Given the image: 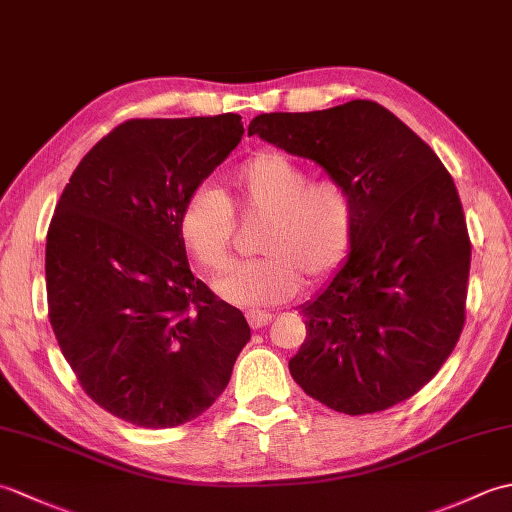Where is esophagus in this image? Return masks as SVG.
Instances as JSON below:
<instances>
[{
    "mask_svg": "<svg viewBox=\"0 0 512 512\" xmlns=\"http://www.w3.org/2000/svg\"><path fill=\"white\" fill-rule=\"evenodd\" d=\"M246 319H248L250 328L259 330V328H264V325H268L270 321H273V314H270V312H262V310H248Z\"/></svg>",
    "mask_w": 512,
    "mask_h": 512,
    "instance_id": "esophagus-1",
    "label": "esophagus"
}]
</instances>
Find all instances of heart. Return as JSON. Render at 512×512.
<instances>
[{
	"instance_id": "1",
	"label": "heart",
	"mask_w": 512,
	"mask_h": 512,
	"mask_svg": "<svg viewBox=\"0 0 512 512\" xmlns=\"http://www.w3.org/2000/svg\"><path fill=\"white\" fill-rule=\"evenodd\" d=\"M233 200L248 213L266 215L257 250L215 281L222 299L239 306H277L297 295L303 275L321 281L347 255L354 235V202L341 182H310L306 169L275 151L242 162L226 180ZM233 209L211 182L198 184L182 204L178 231L184 248L206 270L231 259Z\"/></svg>"
}]
</instances>
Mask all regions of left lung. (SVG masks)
Returning <instances> with one entry per match:
<instances>
[{
    "mask_svg": "<svg viewBox=\"0 0 512 512\" xmlns=\"http://www.w3.org/2000/svg\"><path fill=\"white\" fill-rule=\"evenodd\" d=\"M248 136L317 162L354 202L350 255L299 308L306 341L288 363L292 378L350 416L411 398L464 325L471 242L449 171L374 101L259 114Z\"/></svg>",
    "mask_w": 512,
    "mask_h": 512,
    "instance_id": "obj_1",
    "label": "left lung"
}]
</instances>
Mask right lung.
<instances>
[{"instance_id":"right-lung-1","label":"right lung","mask_w":512,"mask_h":512,"mask_svg":"<svg viewBox=\"0 0 512 512\" xmlns=\"http://www.w3.org/2000/svg\"><path fill=\"white\" fill-rule=\"evenodd\" d=\"M244 134L242 116L136 118L74 169L46 239L48 317L96 405L136 427L195 420L250 339L193 277L178 220Z\"/></svg>"}]
</instances>
